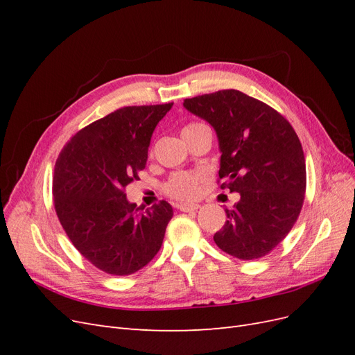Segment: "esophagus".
I'll use <instances>...</instances> for the list:
<instances>
[{
	"mask_svg": "<svg viewBox=\"0 0 355 355\" xmlns=\"http://www.w3.org/2000/svg\"><path fill=\"white\" fill-rule=\"evenodd\" d=\"M178 209L180 211H185V213H191V211H197L200 209L198 204H179Z\"/></svg>",
	"mask_w": 355,
	"mask_h": 355,
	"instance_id": "esophagus-1",
	"label": "esophagus"
}]
</instances>
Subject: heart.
<instances>
[{"label":"heart","mask_w":355,"mask_h":355,"mask_svg":"<svg viewBox=\"0 0 355 355\" xmlns=\"http://www.w3.org/2000/svg\"><path fill=\"white\" fill-rule=\"evenodd\" d=\"M198 127H202V124H198V123L188 124L184 127L182 135L196 130ZM202 182H204V175L201 173H176L171 176L166 184V192L175 200L191 201V200H196L200 196Z\"/></svg>","instance_id":"b5f03b06"}]
</instances>
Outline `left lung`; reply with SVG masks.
Listing matches in <instances>:
<instances>
[{
	"label": "left lung",
	"mask_w": 355,
	"mask_h": 355,
	"mask_svg": "<svg viewBox=\"0 0 355 355\" xmlns=\"http://www.w3.org/2000/svg\"><path fill=\"white\" fill-rule=\"evenodd\" d=\"M184 106L214 128L220 188L240 194L213 240L239 259H259L286 239L302 209L306 170L299 137L282 114L239 90L197 96Z\"/></svg>",
	"instance_id": "left-lung-1"
}]
</instances>
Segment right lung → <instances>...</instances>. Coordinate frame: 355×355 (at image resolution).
Wrapping results in <instances>:
<instances>
[{"label": "right lung", "mask_w": 355, "mask_h": 355, "mask_svg": "<svg viewBox=\"0 0 355 355\" xmlns=\"http://www.w3.org/2000/svg\"><path fill=\"white\" fill-rule=\"evenodd\" d=\"M173 103L125 106L84 127L55 166L58 218L85 259L111 275H130L153 261L163 244L173 207L144 209L124 188L145 168L157 124Z\"/></svg>", "instance_id": "obj_1"}]
</instances>
